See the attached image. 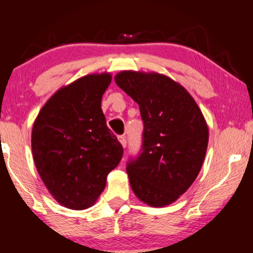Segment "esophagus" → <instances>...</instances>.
<instances>
[{
  "label": "esophagus",
  "instance_id": "34e87169",
  "mask_svg": "<svg viewBox=\"0 0 253 253\" xmlns=\"http://www.w3.org/2000/svg\"><path fill=\"white\" fill-rule=\"evenodd\" d=\"M119 141H120V144L123 145V147L125 149V147H126V145H127V140H126V138H125V136H119Z\"/></svg>",
  "mask_w": 253,
  "mask_h": 253
}]
</instances>
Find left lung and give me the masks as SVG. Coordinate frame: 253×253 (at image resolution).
I'll return each mask as SVG.
<instances>
[{"label":"left lung","mask_w":253,"mask_h":253,"mask_svg":"<svg viewBox=\"0 0 253 253\" xmlns=\"http://www.w3.org/2000/svg\"><path fill=\"white\" fill-rule=\"evenodd\" d=\"M139 104L143 149L126 170L133 193L151 207H165L189 189L207 152L208 126L184 86L158 72L121 71L114 77Z\"/></svg>","instance_id":"8db88e82"}]
</instances>
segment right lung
Segmentation results:
<instances>
[{"instance_id": "1", "label": "right lung", "mask_w": 253, "mask_h": 253, "mask_svg": "<svg viewBox=\"0 0 253 253\" xmlns=\"http://www.w3.org/2000/svg\"><path fill=\"white\" fill-rule=\"evenodd\" d=\"M109 72L83 76L57 90L32 128V153L40 178L66 208L91 207L118 167L124 149L107 127L101 101Z\"/></svg>"}]
</instances>
